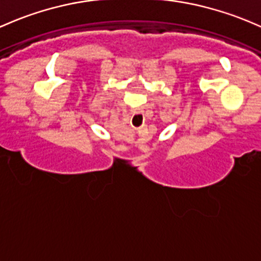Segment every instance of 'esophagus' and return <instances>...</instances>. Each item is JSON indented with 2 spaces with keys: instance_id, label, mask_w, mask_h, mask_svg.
Masks as SVG:
<instances>
[{
  "instance_id": "1",
  "label": "esophagus",
  "mask_w": 261,
  "mask_h": 261,
  "mask_svg": "<svg viewBox=\"0 0 261 261\" xmlns=\"http://www.w3.org/2000/svg\"><path fill=\"white\" fill-rule=\"evenodd\" d=\"M138 150H139V151H142V150H144V147H142V146H138Z\"/></svg>"
}]
</instances>
